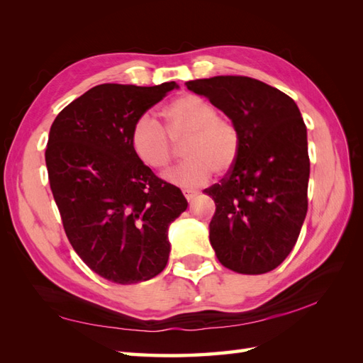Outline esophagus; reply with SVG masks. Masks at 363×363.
I'll list each match as a JSON object with an SVG mask.
<instances>
[{
	"label": "esophagus",
	"mask_w": 363,
	"mask_h": 363,
	"mask_svg": "<svg viewBox=\"0 0 363 363\" xmlns=\"http://www.w3.org/2000/svg\"><path fill=\"white\" fill-rule=\"evenodd\" d=\"M198 191L196 190H184V196L187 198V201H191L196 196Z\"/></svg>",
	"instance_id": "obj_1"
}]
</instances>
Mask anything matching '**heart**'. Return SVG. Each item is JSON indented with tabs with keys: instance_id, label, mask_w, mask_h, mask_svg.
<instances>
[{
	"instance_id": "b5f03b06",
	"label": "heart",
	"mask_w": 363,
	"mask_h": 363,
	"mask_svg": "<svg viewBox=\"0 0 363 363\" xmlns=\"http://www.w3.org/2000/svg\"><path fill=\"white\" fill-rule=\"evenodd\" d=\"M165 126L142 115L130 130V145L145 165L152 169L168 168L174 156V144L182 145L181 165L167 173V181L182 189H195L211 177L212 169L225 174L234 167L240 151V134L235 123L220 115L215 106L198 95H182L162 111Z\"/></svg>"
}]
</instances>
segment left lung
<instances>
[{
  "label": "left lung",
  "mask_w": 363,
  "mask_h": 363,
  "mask_svg": "<svg viewBox=\"0 0 363 363\" xmlns=\"http://www.w3.org/2000/svg\"><path fill=\"white\" fill-rule=\"evenodd\" d=\"M235 123L240 151L220 184L211 245L221 265L242 274L279 267L295 246L307 213L311 160L307 129L296 103L248 76L186 82Z\"/></svg>",
  "instance_id": "1"
}]
</instances>
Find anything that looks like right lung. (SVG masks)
I'll list each match as a JSON object with an SVG mask.
<instances>
[{
	"mask_svg": "<svg viewBox=\"0 0 363 363\" xmlns=\"http://www.w3.org/2000/svg\"><path fill=\"white\" fill-rule=\"evenodd\" d=\"M176 87L101 84L51 125L45 160L65 234L107 281L137 284L164 272L168 226L187 209L182 191L154 174L130 145L137 118Z\"/></svg>",
	"mask_w": 363,
	"mask_h": 363,
	"instance_id": "1",
	"label": "right lung"
}]
</instances>
